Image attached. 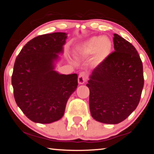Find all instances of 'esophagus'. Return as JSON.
<instances>
[{"label":"esophagus","instance_id":"1","mask_svg":"<svg viewBox=\"0 0 154 154\" xmlns=\"http://www.w3.org/2000/svg\"><path fill=\"white\" fill-rule=\"evenodd\" d=\"M87 78L88 76L86 72H81L79 75V77H78V83H79V84H83V83L86 82Z\"/></svg>","mask_w":154,"mask_h":154}]
</instances>
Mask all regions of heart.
<instances>
[{
    "label": "heart",
    "mask_w": 154,
    "mask_h": 154,
    "mask_svg": "<svg viewBox=\"0 0 154 154\" xmlns=\"http://www.w3.org/2000/svg\"><path fill=\"white\" fill-rule=\"evenodd\" d=\"M112 44L108 38L93 37L88 40L79 49V53L88 56L94 54L92 64L95 66L100 65L105 60L111 50Z\"/></svg>",
    "instance_id": "b5f03b06"
}]
</instances>
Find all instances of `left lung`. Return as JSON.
Masks as SVG:
<instances>
[{
    "instance_id": "8db88e82",
    "label": "left lung",
    "mask_w": 154,
    "mask_h": 154,
    "mask_svg": "<svg viewBox=\"0 0 154 154\" xmlns=\"http://www.w3.org/2000/svg\"><path fill=\"white\" fill-rule=\"evenodd\" d=\"M113 44L115 51L93 70L86 85L92 118L108 124L120 123L136 109L144 85L137 49L117 34Z\"/></svg>"
}]
</instances>
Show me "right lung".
Segmentation results:
<instances>
[{"label":"right lung","mask_w":154,"mask_h":154,"mask_svg":"<svg viewBox=\"0 0 154 154\" xmlns=\"http://www.w3.org/2000/svg\"><path fill=\"white\" fill-rule=\"evenodd\" d=\"M67 34L36 36L26 44L15 60L11 83L17 106L31 121L50 124L64 116L68 99L76 90L77 75L55 71Z\"/></svg>","instance_id":"obj_1"}]
</instances>
